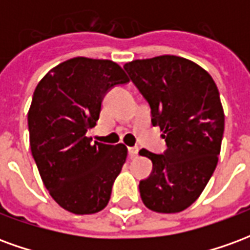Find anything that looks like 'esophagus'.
Segmentation results:
<instances>
[{"instance_id": "34e87169", "label": "esophagus", "mask_w": 250, "mask_h": 250, "mask_svg": "<svg viewBox=\"0 0 250 250\" xmlns=\"http://www.w3.org/2000/svg\"><path fill=\"white\" fill-rule=\"evenodd\" d=\"M139 152V148L138 147H128V155L130 158H135Z\"/></svg>"}]
</instances>
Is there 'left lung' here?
Wrapping results in <instances>:
<instances>
[{"label":"left lung","mask_w":250,"mask_h":250,"mask_svg":"<svg viewBox=\"0 0 250 250\" xmlns=\"http://www.w3.org/2000/svg\"><path fill=\"white\" fill-rule=\"evenodd\" d=\"M125 69L151 107L167 150L151 159L152 173L139 184L143 204L157 213H179L194 204L218 162L225 115L213 77L184 57L132 60Z\"/></svg>","instance_id":"left-lung-1"}]
</instances>
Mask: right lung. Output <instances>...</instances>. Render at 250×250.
<instances>
[{
    "label": "right lung",
    "mask_w": 250,
    "mask_h": 250,
    "mask_svg": "<svg viewBox=\"0 0 250 250\" xmlns=\"http://www.w3.org/2000/svg\"><path fill=\"white\" fill-rule=\"evenodd\" d=\"M130 82L111 60L73 57L37 84L28 112L29 143L51 197L73 214H95L108 204L127 147L85 136L96 125L109 88Z\"/></svg>",
    "instance_id": "obj_1"
}]
</instances>
